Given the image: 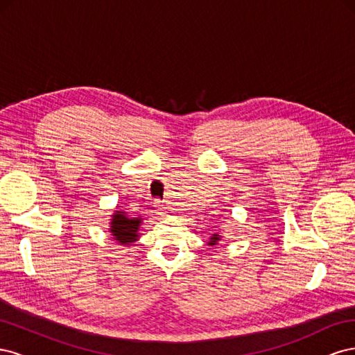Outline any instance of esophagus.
<instances>
[{
  "mask_svg": "<svg viewBox=\"0 0 355 355\" xmlns=\"http://www.w3.org/2000/svg\"><path fill=\"white\" fill-rule=\"evenodd\" d=\"M155 207H157V210L159 211V213H164L166 211V209H167V204H166V201H161V200H155Z\"/></svg>",
  "mask_w": 355,
  "mask_h": 355,
  "instance_id": "34e87169",
  "label": "esophagus"
}]
</instances>
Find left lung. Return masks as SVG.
I'll use <instances>...</instances> for the list:
<instances>
[{"label": "left lung", "instance_id": "8db88e82", "mask_svg": "<svg viewBox=\"0 0 355 355\" xmlns=\"http://www.w3.org/2000/svg\"><path fill=\"white\" fill-rule=\"evenodd\" d=\"M219 235L218 234H213V237L210 239V241H209V245H216L218 244V241H219Z\"/></svg>", "mask_w": 355, "mask_h": 355}]
</instances>
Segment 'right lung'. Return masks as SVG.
<instances>
[{
	"mask_svg": "<svg viewBox=\"0 0 355 355\" xmlns=\"http://www.w3.org/2000/svg\"><path fill=\"white\" fill-rule=\"evenodd\" d=\"M141 218H128L125 211L115 210L111 219L110 231L114 235V240L123 245H128L139 239V227H141Z\"/></svg>",
	"mask_w": 355,
	"mask_h": 355,
	"instance_id": "add662e5",
	"label": "right lung"
}]
</instances>
